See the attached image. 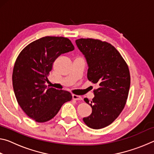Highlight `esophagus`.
<instances>
[{
  "instance_id": "obj_1",
  "label": "esophagus",
  "mask_w": 154,
  "mask_h": 154,
  "mask_svg": "<svg viewBox=\"0 0 154 154\" xmlns=\"http://www.w3.org/2000/svg\"><path fill=\"white\" fill-rule=\"evenodd\" d=\"M72 99H74V100H82V98L80 96H78L76 94H72Z\"/></svg>"
}]
</instances>
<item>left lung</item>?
<instances>
[{
    "instance_id": "1",
    "label": "left lung",
    "mask_w": 154,
    "mask_h": 154,
    "mask_svg": "<svg viewBox=\"0 0 154 154\" xmlns=\"http://www.w3.org/2000/svg\"><path fill=\"white\" fill-rule=\"evenodd\" d=\"M75 43L86 59L88 80L98 85L91 103L84 98L92 112L83 120L91 128H103L116 120L126 105L130 85L128 66L110 43L94 38H79Z\"/></svg>"
}]
</instances>
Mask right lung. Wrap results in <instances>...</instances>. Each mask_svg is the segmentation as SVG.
Wrapping results in <instances>:
<instances>
[{
  "label": "right lung",
  "mask_w": 154,
  "mask_h": 154,
  "mask_svg": "<svg viewBox=\"0 0 154 154\" xmlns=\"http://www.w3.org/2000/svg\"><path fill=\"white\" fill-rule=\"evenodd\" d=\"M74 49L69 38L45 36L30 43L17 56L12 75L14 93L20 107L35 121L50 120L71 100L69 92L47 88L45 83L56 59Z\"/></svg>",
  "instance_id": "obj_1"
}]
</instances>
